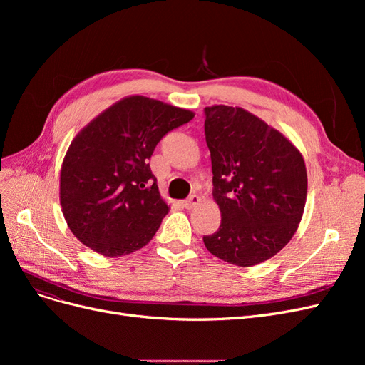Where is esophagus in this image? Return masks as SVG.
Here are the masks:
<instances>
[{"instance_id":"esophagus-1","label":"esophagus","mask_w":365,"mask_h":365,"mask_svg":"<svg viewBox=\"0 0 365 365\" xmlns=\"http://www.w3.org/2000/svg\"><path fill=\"white\" fill-rule=\"evenodd\" d=\"M200 196H197V195H190L189 197H187V200L185 201H182V205L185 207V208H193L195 205H197V204H200Z\"/></svg>"}]
</instances>
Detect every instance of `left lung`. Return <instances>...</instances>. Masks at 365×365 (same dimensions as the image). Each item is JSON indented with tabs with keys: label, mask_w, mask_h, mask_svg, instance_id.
<instances>
[{
	"label": "left lung",
	"mask_w": 365,
	"mask_h": 365,
	"mask_svg": "<svg viewBox=\"0 0 365 365\" xmlns=\"http://www.w3.org/2000/svg\"><path fill=\"white\" fill-rule=\"evenodd\" d=\"M212 157L216 233L204 236L213 256L237 267L271 259L294 236L306 204L302 153L279 130L242 108L204 109Z\"/></svg>",
	"instance_id": "1"
}]
</instances>
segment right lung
Wrapping results in <instances>:
<instances>
[{
	"label": "right lung",
	"instance_id": "add662e5",
	"mask_svg": "<svg viewBox=\"0 0 365 365\" xmlns=\"http://www.w3.org/2000/svg\"><path fill=\"white\" fill-rule=\"evenodd\" d=\"M187 109L132 96L108 108L73 140L61 170L65 220L83 245L117 257L145 247L169 213L149 158Z\"/></svg>",
	"mask_w": 365,
	"mask_h": 365
}]
</instances>
